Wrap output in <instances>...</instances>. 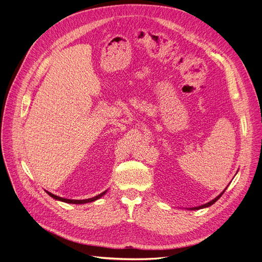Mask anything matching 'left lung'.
I'll list each match as a JSON object with an SVG mask.
<instances>
[{
	"mask_svg": "<svg viewBox=\"0 0 262 262\" xmlns=\"http://www.w3.org/2000/svg\"><path fill=\"white\" fill-rule=\"evenodd\" d=\"M226 189V188H225ZM225 189L220 193V195H219L217 197H215L213 200H211V201H209V202H207V204H205V205H201V206H199V207H193V208H189V210H199V209H204V208H207V207H210V206H212L213 204H214V202L219 199V198H220L222 195H223V193H224V191H225Z\"/></svg>",
	"mask_w": 262,
	"mask_h": 262,
	"instance_id": "obj_1",
	"label": "left lung"
}]
</instances>
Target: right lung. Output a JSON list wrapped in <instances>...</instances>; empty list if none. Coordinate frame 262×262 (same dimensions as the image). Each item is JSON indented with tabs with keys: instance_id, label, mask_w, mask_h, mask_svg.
<instances>
[{
	"instance_id": "obj_1",
	"label": "right lung",
	"mask_w": 262,
	"mask_h": 262,
	"mask_svg": "<svg viewBox=\"0 0 262 262\" xmlns=\"http://www.w3.org/2000/svg\"><path fill=\"white\" fill-rule=\"evenodd\" d=\"M105 192H106V190H105V191H103V192H101L100 195H98V196H96V197L88 198V199H82V200H74V199H66V198L58 197V196H56V195H53V193H51V192H50V191H47V193H48L49 196H51L52 198H54V199H56V200H60V201L66 202V204H75V205H81V204H87V202H92V201H95V200H97V199L101 198V197H102L103 195H105Z\"/></svg>"
}]
</instances>
